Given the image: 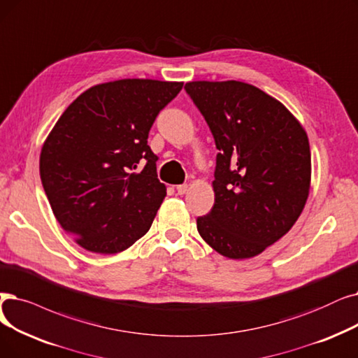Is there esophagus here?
Masks as SVG:
<instances>
[{"instance_id":"1","label":"esophagus","mask_w":358,"mask_h":358,"mask_svg":"<svg viewBox=\"0 0 358 358\" xmlns=\"http://www.w3.org/2000/svg\"><path fill=\"white\" fill-rule=\"evenodd\" d=\"M176 190H177V193H178L180 196H181V194H185V193H187V190H189V185H187V184H180V185H177Z\"/></svg>"}]
</instances>
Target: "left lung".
I'll list each match as a JSON object with an SVG mask.
<instances>
[{"label": "left lung", "instance_id": "1", "mask_svg": "<svg viewBox=\"0 0 358 358\" xmlns=\"http://www.w3.org/2000/svg\"><path fill=\"white\" fill-rule=\"evenodd\" d=\"M216 149L215 203L197 217L213 250L248 259L284 237L308 197L312 157L306 130L278 99L237 80L184 86Z\"/></svg>", "mask_w": 358, "mask_h": 358}]
</instances>
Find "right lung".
<instances>
[{
  "label": "right lung",
  "instance_id": "add662e5",
  "mask_svg": "<svg viewBox=\"0 0 358 358\" xmlns=\"http://www.w3.org/2000/svg\"><path fill=\"white\" fill-rule=\"evenodd\" d=\"M182 82L122 79L92 86L55 122L39 173L59 225L87 252L114 255L149 231L166 196L148 136ZM138 162L147 165L133 173Z\"/></svg>",
  "mask_w": 358,
  "mask_h": 358
}]
</instances>
